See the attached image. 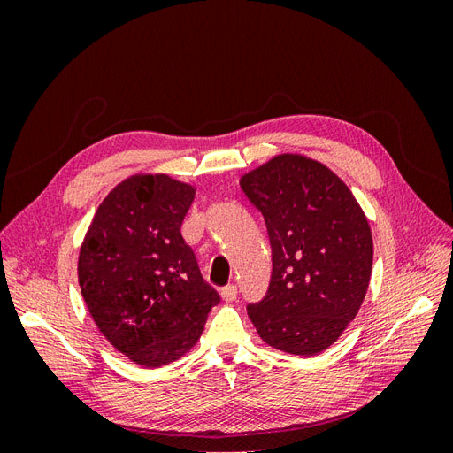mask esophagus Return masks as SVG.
<instances>
[{
    "instance_id": "esophagus-1",
    "label": "esophagus",
    "mask_w": 453,
    "mask_h": 453,
    "mask_svg": "<svg viewBox=\"0 0 453 453\" xmlns=\"http://www.w3.org/2000/svg\"><path fill=\"white\" fill-rule=\"evenodd\" d=\"M221 296H223V300H226V303H232V300H236V296H238V287L236 285L223 287Z\"/></svg>"
}]
</instances>
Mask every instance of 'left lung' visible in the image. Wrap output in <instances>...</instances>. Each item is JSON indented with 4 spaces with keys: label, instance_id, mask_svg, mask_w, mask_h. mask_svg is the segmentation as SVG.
Returning a JSON list of instances; mask_svg holds the SVG:
<instances>
[{
    "label": "left lung",
    "instance_id": "obj_1",
    "mask_svg": "<svg viewBox=\"0 0 453 453\" xmlns=\"http://www.w3.org/2000/svg\"><path fill=\"white\" fill-rule=\"evenodd\" d=\"M263 213L270 248L268 291L248 304L268 346L310 357L357 315L372 272V234L346 183L321 162L280 155L242 177Z\"/></svg>",
    "mask_w": 453,
    "mask_h": 453
}]
</instances>
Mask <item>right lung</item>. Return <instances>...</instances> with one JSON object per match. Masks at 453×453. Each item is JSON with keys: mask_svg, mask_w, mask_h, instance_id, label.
<instances>
[{"mask_svg": "<svg viewBox=\"0 0 453 453\" xmlns=\"http://www.w3.org/2000/svg\"><path fill=\"white\" fill-rule=\"evenodd\" d=\"M195 187L132 175L105 196L79 253V285L94 323L147 368L193 348L219 293L181 236Z\"/></svg>", "mask_w": 453, "mask_h": 453, "instance_id": "1", "label": "right lung"}]
</instances>
